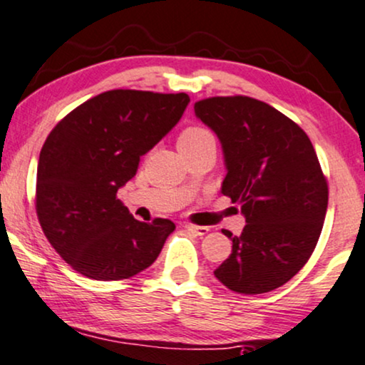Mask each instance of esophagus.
<instances>
[{
  "label": "esophagus",
  "mask_w": 365,
  "mask_h": 365,
  "mask_svg": "<svg viewBox=\"0 0 365 365\" xmlns=\"http://www.w3.org/2000/svg\"><path fill=\"white\" fill-rule=\"evenodd\" d=\"M183 227H185L187 231L194 232L195 236H204V235H207V232H209V227H205V226H194V225H185V226H183Z\"/></svg>",
  "instance_id": "34e87169"
}]
</instances>
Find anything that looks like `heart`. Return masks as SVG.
Returning a JSON list of instances; mask_svg holds the SVG:
<instances>
[{"mask_svg": "<svg viewBox=\"0 0 365 365\" xmlns=\"http://www.w3.org/2000/svg\"><path fill=\"white\" fill-rule=\"evenodd\" d=\"M209 140H214L212 134L209 130L202 129V127H188L182 133L178 139V148L180 149H188V148H197L200 144L209 143Z\"/></svg>", "mask_w": 365, "mask_h": 365, "instance_id": "1", "label": "heart"}]
</instances>
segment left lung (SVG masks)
Wrapping results in <instances>:
<instances>
[{
  "instance_id": "1",
  "label": "left lung",
  "mask_w": 365,
  "mask_h": 365,
  "mask_svg": "<svg viewBox=\"0 0 365 365\" xmlns=\"http://www.w3.org/2000/svg\"><path fill=\"white\" fill-rule=\"evenodd\" d=\"M195 115L217 135L226 177L221 192L238 204L247 226L214 270L240 294L284 285L314 252L328 207V185L308 135L269 103L250 96H214Z\"/></svg>"
}]
</instances>
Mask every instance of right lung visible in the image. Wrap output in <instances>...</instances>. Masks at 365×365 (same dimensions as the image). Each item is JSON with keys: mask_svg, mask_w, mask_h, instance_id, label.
I'll use <instances>...</instances> for the list:
<instances>
[{"mask_svg": "<svg viewBox=\"0 0 365 365\" xmlns=\"http://www.w3.org/2000/svg\"><path fill=\"white\" fill-rule=\"evenodd\" d=\"M188 102L187 93L110 90L69 112L47 135L37 166V216L49 243L81 275L133 277L175 231L170 219H134L117 192Z\"/></svg>", "mask_w": 365, "mask_h": 365, "instance_id": "add662e5", "label": "right lung"}]
</instances>
